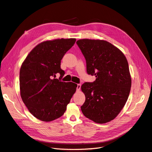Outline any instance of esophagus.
<instances>
[{
  "label": "esophagus",
  "instance_id": "34e87169",
  "mask_svg": "<svg viewBox=\"0 0 152 152\" xmlns=\"http://www.w3.org/2000/svg\"><path fill=\"white\" fill-rule=\"evenodd\" d=\"M80 88H81V84L78 83L77 84V91H79L80 90Z\"/></svg>",
  "mask_w": 152,
  "mask_h": 152
}]
</instances>
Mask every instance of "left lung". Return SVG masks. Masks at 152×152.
<instances>
[{
	"label": "left lung",
	"instance_id": "1",
	"mask_svg": "<svg viewBox=\"0 0 152 152\" xmlns=\"http://www.w3.org/2000/svg\"><path fill=\"white\" fill-rule=\"evenodd\" d=\"M76 43L86 60L87 74L96 77L81 87L86 96L82 112L95 123H107L117 116L129 96L128 62L123 52L107 41L86 39Z\"/></svg>",
	"mask_w": 152,
	"mask_h": 152
}]
</instances>
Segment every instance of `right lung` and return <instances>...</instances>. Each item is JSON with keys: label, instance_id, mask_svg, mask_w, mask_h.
<instances>
[{"label": "right lung", "instance_id": "1", "mask_svg": "<svg viewBox=\"0 0 152 152\" xmlns=\"http://www.w3.org/2000/svg\"><path fill=\"white\" fill-rule=\"evenodd\" d=\"M75 39L47 40L36 45L20 70V92L23 102L35 117L50 122L62 117L76 91L77 85L60 80L65 72L60 68L65 53ZM60 73L59 80L55 78Z\"/></svg>", "mask_w": 152, "mask_h": 152}]
</instances>
